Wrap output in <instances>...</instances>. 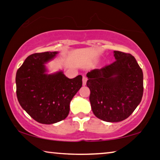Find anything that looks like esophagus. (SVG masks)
<instances>
[{
  "label": "esophagus",
  "mask_w": 160,
  "mask_h": 160,
  "mask_svg": "<svg viewBox=\"0 0 160 160\" xmlns=\"http://www.w3.org/2000/svg\"><path fill=\"white\" fill-rule=\"evenodd\" d=\"M87 81H88V78H87L86 76H85V75H84V76L82 77V85L84 86L86 85Z\"/></svg>",
  "instance_id": "esophagus-1"
}]
</instances>
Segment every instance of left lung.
I'll return each mask as SVG.
<instances>
[{
    "label": "left lung",
    "mask_w": 160,
    "mask_h": 160,
    "mask_svg": "<svg viewBox=\"0 0 160 160\" xmlns=\"http://www.w3.org/2000/svg\"><path fill=\"white\" fill-rule=\"evenodd\" d=\"M113 63L87 73L92 110L107 122L125 120L141 102L143 73L131 54L113 51Z\"/></svg>",
    "instance_id": "8db88e82"
}]
</instances>
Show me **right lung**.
<instances>
[{
    "mask_svg": "<svg viewBox=\"0 0 160 160\" xmlns=\"http://www.w3.org/2000/svg\"><path fill=\"white\" fill-rule=\"evenodd\" d=\"M58 51L33 53L16 73V93L22 108L40 123L52 124L66 118L70 103L82 85V75L69 79L63 71L47 74L45 64Z\"/></svg>",
    "mask_w": 160,
    "mask_h": 160,
    "instance_id": "1",
    "label": "right lung"
}]
</instances>
